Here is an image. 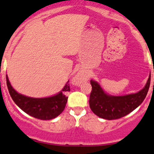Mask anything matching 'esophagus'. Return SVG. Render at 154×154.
<instances>
[{
	"instance_id": "1",
	"label": "esophagus",
	"mask_w": 154,
	"mask_h": 154,
	"mask_svg": "<svg viewBox=\"0 0 154 154\" xmlns=\"http://www.w3.org/2000/svg\"><path fill=\"white\" fill-rule=\"evenodd\" d=\"M83 79H84V77H83V74H77L74 79V83H75V84H80V83H81L82 82H83Z\"/></svg>"
}]
</instances>
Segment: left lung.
<instances>
[{"label": "left lung", "instance_id": "left-lung-1", "mask_svg": "<svg viewBox=\"0 0 154 154\" xmlns=\"http://www.w3.org/2000/svg\"><path fill=\"white\" fill-rule=\"evenodd\" d=\"M90 83L92 87L89 97L90 109L101 119L113 120L127 116L143 102L150 87V74L141 91L124 96L107 94L97 82L91 80Z\"/></svg>", "mask_w": 154, "mask_h": 154}]
</instances>
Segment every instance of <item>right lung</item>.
<instances>
[{"label":"right lung","mask_w":154,"mask_h":154,"mask_svg":"<svg viewBox=\"0 0 154 154\" xmlns=\"http://www.w3.org/2000/svg\"><path fill=\"white\" fill-rule=\"evenodd\" d=\"M7 85L15 104L29 116L41 120H51L61 114L67 103L66 94L70 91L68 81L63 90L56 95L44 98H33L17 92L11 86L7 75Z\"/></svg>","instance_id":"obj_1"}]
</instances>
